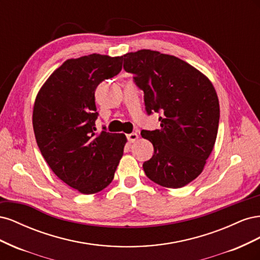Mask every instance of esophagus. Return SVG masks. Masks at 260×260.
<instances>
[{
	"instance_id": "34e87169",
	"label": "esophagus",
	"mask_w": 260,
	"mask_h": 260,
	"mask_svg": "<svg viewBox=\"0 0 260 260\" xmlns=\"http://www.w3.org/2000/svg\"><path fill=\"white\" fill-rule=\"evenodd\" d=\"M127 139L130 143H133L139 139V136H138V133L132 132V133H130V135H127Z\"/></svg>"
}]
</instances>
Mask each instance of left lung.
<instances>
[{
  "label": "left lung",
  "instance_id": "left-lung-1",
  "mask_svg": "<svg viewBox=\"0 0 260 260\" xmlns=\"http://www.w3.org/2000/svg\"><path fill=\"white\" fill-rule=\"evenodd\" d=\"M123 69L144 92L147 115L161 113L160 129L142 130L154 146L143 164L148 179L178 188L198 178L214 148L219 101L208 78L186 61L157 51L124 54Z\"/></svg>",
  "mask_w": 260,
  "mask_h": 260
}]
</instances>
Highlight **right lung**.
Masks as SVG:
<instances>
[{
    "label": "right lung",
    "mask_w": 260,
    "mask_h": 260,
    "mask_svg": "<svg viewBox=\"0 0 260 260\" xmlns=\"http://www.w3.org/2000/svg\"><path fill=\"white\" fill-rule=\"evenodd\" d=\"M122 59L101 54L67 59L36 98L32 124L41 154L55 175L82 194L112 182L127 142L123 133L95 132L94 94L120 73Z\"/></svg>",
    "instance_id": "right-lung-1"
}]
</instances>
